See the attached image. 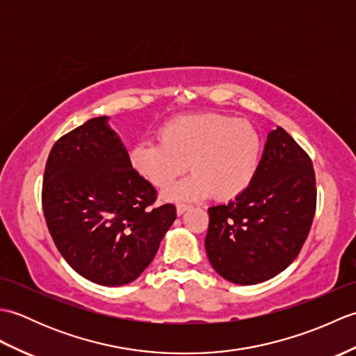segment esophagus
<instances>
[{
	"label": "esophagus",
	"mask_w": 356,
	"mask_h": 356,
	"mask_svg": "<svg viewBox=\"0 0 356 356\" xmlns=\"http://www.w3.org/2000/svg\"><path fill=\"white\" fill-rule=\"evenodd\" d=\"M190 208H191V207L188 205V203H177V205H176L177 216H182V214L185 213V211H188V209H190Z\"/></svg>",
	"instance_id": "1"
}]
</instances>
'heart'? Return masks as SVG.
<instances>
[{"label":"heart","instance_id":"obj_1","mask_svg":"<svg viewBox=\"0 0 356 356\" xmlns=\"http://www.w3.org/2000/svg\"><path fill=\"white\" fill-rule=\"evenodd\" d=\"M159 142L134 145L130 161L156 188H168L188 168L193 171L163 197L179 202L205 197L228 200L251 185L259 170L263 140L255 125L218 113H193L170 119Z\"/></svg>","mask_w":356,"mask_h":356}]
</instances>
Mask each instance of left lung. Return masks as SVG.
Segmentation results:
<instances>
[{
  "label": "left lung",
  "instance_id": "left-lung-1",
  "mask_svg": "<svg viewBox=\"0 0 356 356\" xmlns=\"http://www.w3.org/2000/svg\"><path fill=\"white\" fill-rule=\"evenodd\" d=\"M315 208L311 157L277 127L268 134L251 185L229 203L208 209L205 248L211 266L243 286L278 275L303 248Z\"/></svg>",
  "mask_w": 356,
  "mask_h": 356
}]
</instances>
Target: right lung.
<instances>
[{"mask_svg": "<svg viewBox=\"0 0 356 356\" xmlns=\"http://www.w3.org/2000/svg\"><path fill=\"white\" fill-rule=\"evenodd\" d=\"M156 190L133 168L108 118L64 134L45 163L42 209L50 236L79 275L122 286L153 261L176 220V207H154Z\"/></svg>", "mask_w": 356, "mask_h": 356, "instance_id": "1", "label": "right lung"}]
</instances>
